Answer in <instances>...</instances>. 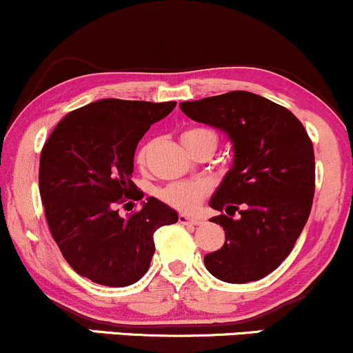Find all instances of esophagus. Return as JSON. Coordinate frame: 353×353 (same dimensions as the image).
I'll return each mask as SVG.
<instances>
[{
  "instance_id": "34e87169",
  "label": "esophagus",
  "mask_w": 353,
  "mask_h": 353,
  "mask_svg": "<svg viewBox=\"0 0 353 353\" xmlns=\"http://www.w3.org/2000/svg\"><path fill=\"white\" fill-rule=\"evenodd\" d=\"M178 222L183 223V225H199L200 223L199 219H190L188 215H185V214L178 215Z\"/></svg>"
}]
</instances>
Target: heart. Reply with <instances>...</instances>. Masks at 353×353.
<instances>
[{"mask_svg": "<svg viewBox=\"0 0 353 353\" xmlns=\"http://www.w3.org/2000/svg\"><path fill=\"white\" fill-rule=\"evenodd\" d=\"M181 141L187 146L190 153L200 150H208L214 153L217 148V132L210 128H190L181 134ZM148 146H141L136 153L138 165H145ZM208 188L202 181H175V183L166 185L158 192L163 202L181 212H190L205 199Z\"/></svg>", "mask_w": 353, "mask_h": 353, "instance_id": "heart-1", "label": "heart"}]
</instances>
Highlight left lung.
Listing matches in <instances>:
<instances>
[{
  "mask_svg": "<svg viewBox=\"0 0 353 353\" xmlns=\"http://www.w3.org/2000/svg\"><path fill=\"white\" fill-rule=\"evenodd\" d=\"M180 108L190 119L225 131L234 143L232 168L210 200L223 212L210 221L223 227L225 242L207 254L205 268L225 283L257 281L290 256L310 217L312 139L293 112L245 90Z\"/></svg>",
  "mask_w": 353,
  "mask_h": 353,
  "instance_id": "left-lung-1",
  "label": "left lung"
}]
</instances>
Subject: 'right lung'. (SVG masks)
I'll list each match as a JSON object with an SVG mask.
<instances>
[{
  "instance_id": "right-lung-1",
  "label": "right lung",
  "mask_w": 353,
  "mask_h": 353,
  "mask_svg": "<svg viewBox=\"0 0 353 353\" xmlns=\"http://www.w3.org/2000/svg\"><path fill=\"white\" fill-rule=\"evenodd\" d=\"M176 102L102 99L72 111L45 141L39 185L48 229L63 259L90 281L123 288L139 281L154 254L153 234L178 222L150 196L121 217L119 205L143 200L132 160L150 126Z\"/></svg>"
}]
</instances>
